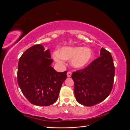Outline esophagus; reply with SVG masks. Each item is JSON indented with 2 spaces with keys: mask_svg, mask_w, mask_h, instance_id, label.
<instances>
[{
  "mask_svg": "<svg viewBox=\"0 0 130 130\" xmlns=\"http://www.w3.org/2000/svg\"><path fill=\"white\" fill-rule=\"evenodd\" d=\"M67 77H70L72 76V73L70 72H68L67 73Z\"/></svg>",
  "mask_w": 130,
  "mask_h": 130,
  "instance_id": "esophagus-1",
  "label": "esophagus"
}]
</instances>
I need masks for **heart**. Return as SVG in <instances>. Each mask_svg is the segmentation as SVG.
<instances>
[{
    "instance_id": "heart-1",
    "label": "heart",
    "mask_w": 130,
    "mask_h": 130,
    "mask_svg": "<svg viewBox=\"0 0 130 130\" xmlns=\"http://www.w3.org/2000/svg\"><path fill=\"white\" fill-rule=\"evenodd\" d=\"M93 52L90 48L81 46H64L59 52L53 53V58L57 62L71 60L70 63L75 68H82L88 65L93 57Z\"/></svg>"
}]
</instances>
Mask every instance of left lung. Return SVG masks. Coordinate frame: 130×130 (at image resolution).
<instances>
[{"label":"left lung","mask_w":130,"mask_h":130,"mask_svg":"<svg viewBox=\"0 0 130 130\" xmlns=\"http://www.w3.org/2000/svg\"><path fill=\"white\" fill-rule=\"evenodd\" d=\"M100 55L86 68L72 73L75 97L82 105L92 106L101 103L112 89L115 69L112 55L103 48Z\"/></svg>","instance_id":"1"}]
</instances>
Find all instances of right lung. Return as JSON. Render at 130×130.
Masks as SVG:
<instances>
[{
    "label": "right lung",
    "mask_w": 130,
    "mask_h": 130,
    "mask_svg": "<svg viewBox=\"0 0 130 130\" xmlns=\"http://www.w3.org/2000/svg\"><path fill=\"white\" fill-rule=\"evenodd\" d=\"M49 49L42 44L27 49L19 58L17 81L21 91L30 103L47 106L57 101L67 73L56 72L51 65Z\"/></svg>",
    "instance_id": "1"
}]
</instances>
